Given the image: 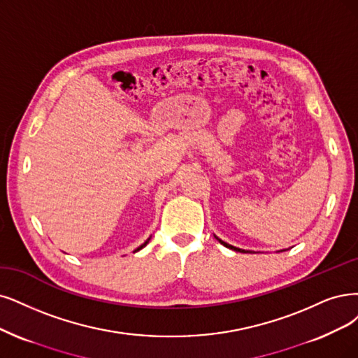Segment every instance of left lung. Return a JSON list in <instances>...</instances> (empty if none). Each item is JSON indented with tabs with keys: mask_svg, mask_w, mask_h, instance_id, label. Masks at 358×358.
I'll return each mask as SVG.
<instances>
[{
	"mask_svg": "<svg viewBox=\"0 0 358 358\" xmlns=\"http://www.w3.org/2000/svg\"><path fill=\"white\" fill-rule=\"evenodd\" d=\"M217 239H218V237H217ZM220 241V239H218ZM224 246H226V248H230V249H233V250H236V252H246V250H243V249H239V248H234V246H231V245H229V243H226V242H222V241H220Z\"/></svg>",
	"mask_w": 358,
	"mask_h": 358,
	"instance_id": "1",
	"label": "left lung"
}]
</instances>
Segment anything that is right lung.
I'll use <instances>...</instances> for the list:
<instances>
[{"mask_svg":"<svg viewBox=\"0 0 358 358\" xmlns=\"http://www.w3.org/2000/svg\"><path fill=\"white\" fill-rule=\"evenodd\" d=\"M149 241H150V239H148V242H144V243H143V245H141V246H140V248H137V249H136V252H137V250H140V249H143V248H144V246H145V245H148V243H149Z\"/></svg>","mask_w":358,"mask_h":358,"instance_id":"obj_1","label":"right lung"}]
</instances>
